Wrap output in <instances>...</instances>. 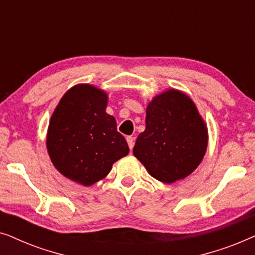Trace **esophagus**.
<instances>
[{
	"label": "esophagus",
	"mask_w": 255,
	"mask_h": 255,
	"mask_svg": "<svg viewBox=\"0 0 255 255\" xmlns=\"http://www.w3.org/2000/svg\"><path fill=\"white\" fill-rule=\"evenodd\" d=\"M127 141H128V147H130V149L133 148V146H134V138L131 137V135H128V137H127Z\"/></svg>",
	"instance_id": "1"
}]
</instances>
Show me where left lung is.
I'll return each instance as SVG.
<instances>
[{
	"label": "left lung",
	"mask_w": 255,
	"mask_h": 255,
	"mask_svg": "<svg viewBox=\"0 0 255 255\" xmlns=\"http://www.w3.org/2000/svg\"><path fill=\"white\" fill-rule=\"evenodd\" d=\"M145 124L133 155L151 176L173 183L200 166L208 147V128L187 94L167 89L153 97L146 108Z\"/></svg>",
	"instance_id": "obj_1"
}]
</instances>
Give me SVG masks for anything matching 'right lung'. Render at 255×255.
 I'll list each match as a JSON object with an SVG mask.
<instances>
[{"mask_svg": "<svg viewBox=\"0 0 255 255\" xmlns=\"http://www.w3.org/2000/svg\"><path fill=\"white\" fill-rule=\"evenodd\" d=\"M107 106L104 90L79 83L64 94L48 124L46 147L52 163L85 187L104 179L114 163L128 154V142Z\"/></svg>", "mask_w": 255, "mask_h": 255, "instance_id": "right-lung-1", "label": "right lung"}]
</instances>
